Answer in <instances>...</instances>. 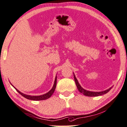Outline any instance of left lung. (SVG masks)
Returning a JSON list of instances; mask_svg holds the SVG:
<instances>
[{
    "instance_id": "obj_1",
    "label": "left lung",
    "mask_w": 127,
    "mask_h": 127,
    "mask_svg": "<svg viewBox=\"0 0 127 127\" xmlns=\"http://www.w3.org/2000/svg\"><path fill=\"white\" fill-rule=\"evenodd\" d=\"M74 79H75V82L76 83V87L78 90L79 91V92H81V93L83 94V95H84L87 96H100L102 95H104L105 94H107V92H108L109 91L111 90V89L112 88V87H111L110 88H109L108 90H105L104 91H102V92H91V91H87L84 89H83L82 87L80 86V85L79 84V83L77 81V79L76 78L75 76L74 75Z\"/></svg>"
}]
</instances>
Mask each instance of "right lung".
<instances>
[{"label": "right lung", "instance_id": "right-lung-1", "mask_svg": "<svg viewBox=\"0 0 127 127\" xmlns=\"http://www.w3.org/2000/svg\"><path fill=\"white\" fill-rule=\"evenodd\" d=\"M56 81H57V77L56 76L55 80V83H54V86H53L52 88L48 92V93L43 95H40V96L27 95H25V94L22 93V92H20L19 91H18L16 88H15L16 89V90L17 91H18L19 93L22 96H23V97L26 98V99L31 100H36V101H37V100H45V99H48V98H50L51 96H52V95L54 94L56 86Z\"/></svg>", "mask_w": 127, "mask_h": 127}]
</instances>
